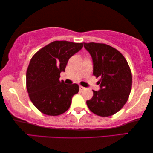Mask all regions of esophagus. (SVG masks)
Instances as JSON below:
<instances>
[{"label": "esophagus", "instance_id": "1", "mask_svg": "<svg viewBox=\"0 0 153 153\" xmlns=\"http://www.w3.org/2000/svg\"><path fill=\"white\" fill-rule=\"evenodd\" d=\"M85 90L84 87L80 85V86H79V90H80V91H82V90Z\"/></svg>", "mask_w": 153, "mask_h": 153}]
</instances>
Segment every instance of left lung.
Returning <instances> with one entry per match:
<instances>
[{
    "instance_id": "obj_1",
    "label": "left lung",
    "mask_w": 153,
    "mask_h": 153,
    "mask_svg": "<svg viewBox=\"0 0 153 153\" xmlns=\"http://www.w3.org/2000/svg\"><path fill=\"white\" fill-rule=\"evenodd\" d=\"M93 60V74L100 90H93V97L87 100L91 112L102 117L118 112L128 100L132 87V74L126 59L116 48L105 44L83 43Z\"/></svg>"
}]
</instances>
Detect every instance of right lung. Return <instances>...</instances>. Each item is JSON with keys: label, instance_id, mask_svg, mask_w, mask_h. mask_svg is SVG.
<instances>
[{"label": "right lung", "instance_id": "1", "mask_svg": "<svg viewBox=\"0 0 153 153\" xmlns=\"http://www.w3.org/2000/svg\"><path fill=\"white\" fill-rule=\"evenodd\" d=\"M83 43L55 41L33 56L27 71V89L30 100L39 111L59 116L69 109L72 98L79 92L76 83L59 81L69 59L83 48Z\"/></svg>", "mask_w": 153, "mask_h": 153}]
</instances>
